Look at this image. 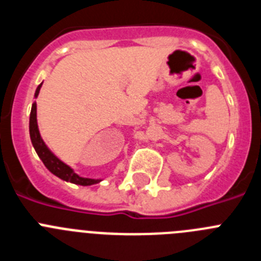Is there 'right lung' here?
Instances as JSON below:
<instances>
[{"mask_svg": "<svg viewBox=\"0 0 261 261\" xmlns=\"http://www.w3.org/2000/svg\"><path fill=\"white\" fill-rule=\"evenodd\" d=\"M40 84L35 91V98H38L39 91H40ZM30 137H31L32 146L38 153L39 158L41 159V162L44 163L45 167L52 172L53 175H56L57 177L62 179L65 181H70V183L78 184V186H93V184L102 181L100 179H90V177H82L78 174H75L74 170L70 166L65 165V163L60 161L52 151L48 149L45 142L41 138L40 132L38 128V120H36V102L32 103L31 114H30Z\"/></svg>", "mask_w": 261, "mask_h": 261, "instance_id": "add662e5", "label": "right lung"}]
</instances>
